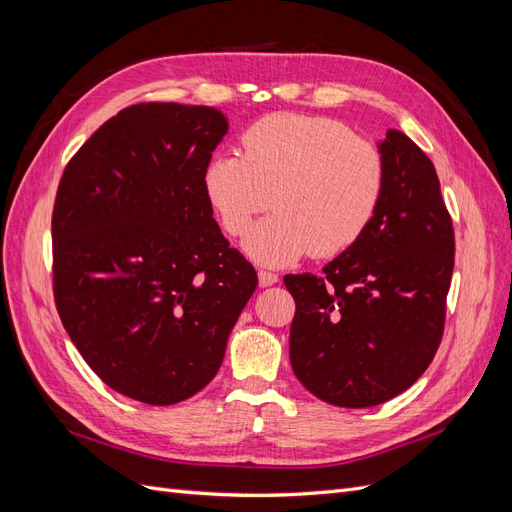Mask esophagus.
Segmentation results:
<instances>
[{"mask_svg":"<svg viewBox=\"0 0 512 512\" xmlns=\"http://www.w3.org/2000/svg\"><path fill=\"white\" fill-rule=\"evenodd\" d=\"M277 280H280V277H277V273H273V271H265V269L258 271V284H260L262 288L277 284Z\"/></svg>","mask_w":512,"mask_h":512,"instance_id":"esophagus-1","label":"esophagus"}]
</instances>
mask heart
<instances>
[{
  "mask_svg": "<svg viewBox=\"0 0 512 512\" xmlns=\"http://www.w3.org/2000/svg\"><path fill=\"white\" fill-rule=\"evenodd\" d=\"M203 190L228 237H241L271 200L275 211L252 228L245 252L262 265H288L361 241L384 200L386 162L342 121L277 113L241 134V156L211 158Z\"/></svg>",
  "mask_w": 512,
  "mask_h": 512,
  "instance_id": "heart-1",
  "label": "heart"
}]
</instances>
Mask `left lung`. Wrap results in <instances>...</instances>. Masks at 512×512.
I'll return each instance as SVG.
<instances>
[{"label": "left lung", "instance_id": "1", "mask_svg": "<svg viewBox=\"0 0 512 512\" xmlns=\"http://www.w3.org/2000/svg\"><path fill=\"white\" fill-rule=\"evenodd\" d=\"M386 192L376 220L322 275H286L294 318L290 363L318 399L384 404L423 376L442 342L455 232L431 160L389 130Z\"/></svg>", "mask_w": 512, "mask_h": 512}]
</instances>
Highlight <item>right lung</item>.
I'll list each match as a JSON object with an SVG mask.
<instances>
[{"instance_id":"add662e5","label":"right lung","mask_w":512,"mask_h":512,"mask_svg":"<svg viewBox=\"0 0 512 512\" xmlns=\"http://www.w3.org/2000/svg\"><path fill=\"white\" fill-rule=\"evenodd\" d=\"M226 132L213 106L134 104L87 138L59 181L57 314L100 380L143 404H179L213 380L258 284L203 190Z\"/></svg>"}]
</instances>
